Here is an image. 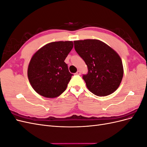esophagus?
<instances>
[{
	"mask_svg": "<svg viewBox=\"0 0 147 147\" xmlns=\"http://www.w3.org/2000/svg\"><path fill=\"white\" fill-rule=\"evenodd\" d=\"M81 74V73H80V71H79V70H78L77 72L75 73V75H80Z\"/></svg>",
	"mask_w": 147,
	"mask_h": 147,
	"instance_id": "obj_1",
	"label": "esophagus"
}]
</instances>
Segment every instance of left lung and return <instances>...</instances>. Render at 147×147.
Segmentation results:
<instances>
[{
    "instance_id": "left-lung-1",
    "label": "left lung",
    "mask_w": 147,
    "mask_h": 147,
    "mask_svg": "<svg viewBox=\"0 0 147 147\" xmlns=\"http://www.w3.org/2000/svg\"><path fill=\"white\" fill-rule=\"evenodd\" d=\"M75 50L88 66L83 78L90 91L105 96L116 91L123 77L121 57L113 48L96 39L75 40Z\"/></svg>"
}]
</instances>
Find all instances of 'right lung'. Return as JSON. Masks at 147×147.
Segmentation results:
<instances>
[{
  "instance_id": "1",
  "label": "right lung",
  "mask_w": 147,
  "mask_h": 147,
  "mask_svg": "<svg viewBox=\"0 0 147 147\" xmlns=\"http://www.w3.org/2000/svg\"><path fill=\"white\" fill-rule=\"evenodd\" d=\"M74 47L72 41L49 43L35 52L28 65L30 85L38 94L55 98L66 90L72 74L64 60Z\"/></svg>"
}]
</instances>
